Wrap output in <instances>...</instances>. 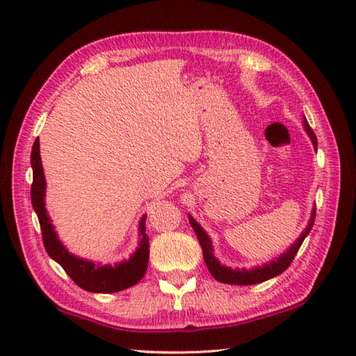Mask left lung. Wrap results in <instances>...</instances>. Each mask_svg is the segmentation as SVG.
Listing matches in <instances>:
<instances>
[{
  "mask_svg": "<svg viewBox=\"0 0 356 356\" xmlns=\"http://www.w3.org/2000/svg\"><path fill=\"white\" fill-rule=\"evenodd\" d=\"M305 128H306V131L309 134V138H311V140L314 143V148L316 149V147H318V142H316V136H315L312 128L309 127L306 119H305ZM314 222H315V209L312 211V217H311V222H309V225H307V228L305 229L303 234H301L300 238L295 241V245H292L289 249H287V252H284L283 255H280L275 261L272 260L270 263L264 264V266L254 268L251 270H248V269H231V268L222 266V264L218 263V260L213 255V245H211V240L208 237V234L203 231L202 226L190 216V223L193 226L195 236H197V238H199V243H200L202 251H203V259H205V263L208 266V270L211 272V275H213L217 280V282H220V283L240 284V286L263 283L269 278H274V277L280 275L282 272H284L287 268H289L292 260L295 259V255H297V252H298L300 246L303 245L306 236L309 232H311Z\"/></svg>",
  "mask_w": 356,
  "mask_h": 356,
  "instance_id": "1",
  "label": "left lung"
}]
</instances>
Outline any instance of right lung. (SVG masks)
Wrapping results in <instances>:
<instances>
[{"mask_svg":"<svg viewBox=\"0 0 356 356\" xmlns=\"http://www.w3.org/2000/svg\"><path fill=\"white\" fill-rule=\"evenodd\" d=\"M33 170V182L30 188V197H32V205L35 213L40 220L44 248L53 260L61 264L63 269L69 274L82 289L96 293H111L124 291L127 287H131L136 283H139L142 277L145 275L148 259H149V243L148 236L145 234V216L142 217L139 223V248L130 257V260L118 263L115 266L111 264H95L92 261L82 260L79 257L70 254L61 241L58 240V236L50 218L45 211L44 195H45V177L40 156V139H36L32 147V156H30Z\"/></svg>","mask_w":356,"mask_h":356,"instance_id":"right-lung-1","label":"right lung"}]
</instances>
